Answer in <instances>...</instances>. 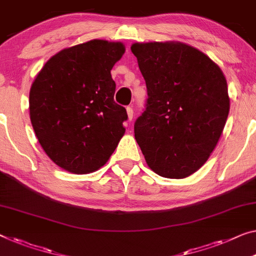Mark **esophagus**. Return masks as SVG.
I'll list each match as a JSON object with an SVG mask.
<instances>
[{
  "mask_svg": "<svg viewBox=\"0 0 256 256\" xmlns=\"http://www.w3.org/2000/svg\"><path fill=\"white\" fill-rule=\"evenodd\" d=\"M127 114H128V119L132 121V116H134V110H132V106H128V108H127Z\"/></svg>",
  "mask_w": 256,
  "mask_h": 256,
  "instance_id": "obj_1",
  "label": "esophagus"
}]
</instances>
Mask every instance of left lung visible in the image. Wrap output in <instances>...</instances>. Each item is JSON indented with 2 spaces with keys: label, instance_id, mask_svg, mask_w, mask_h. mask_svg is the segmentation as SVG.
Segmentation results:
<instances>
[{
  "label": "left lung",
  "instance_id": "left-lung-1",
  "mask_svg": "<svg viewBox=\"0 0 256 256\" xmlns=\"http://www.w3.org/2000/svg\"><path fill=\"white\" fill-rule=\"evenodd\" d=\"M148 89L134 126L148 166L167 178L194 174L210 158L230 110L221 68L180 42L134 43Z\"/></svg>",
  "mask_w": 256,
  "mask_h": 256
}]
</instances>
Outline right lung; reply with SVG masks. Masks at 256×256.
<instances>
[{"label": "right lung", "mask_w": 256, "mask_h": 256, "mask_svg": "<svg viewBox=\"0 0 256 256\" xmlns=\"http://www.w3.org/2000/svg\"><path fill=\"white\" fill-rule=\"evenodd\" d=\"M124 54L122 43L92 40L60 51L34 80L30 122L43 150L65 170H97L124 136L128 116L114 102L111 76Z\"/></svg>", "instance_id": "1"}]
</instances>
